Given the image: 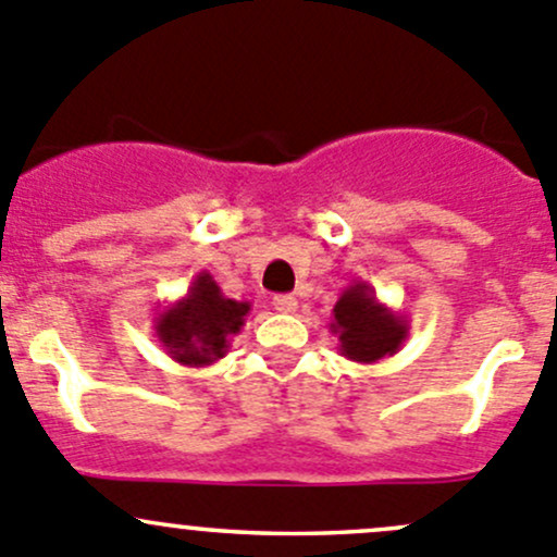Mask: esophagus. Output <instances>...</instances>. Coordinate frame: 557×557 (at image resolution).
I'll list each match as a JSON object with an SVG mask.
<instances>
[{
	"label": "esophagus",
	"mask_w": 557,
	"mask_h": 557,
	"mask_svg": "<svg viewBox=\"0 0 557 557\" xmlns=\"http://www.w3.org/2000/svg\"><path fill=\"white\" fill-rule=\"evenodd\" d=\"M273 308L281 313H292L297 308V297L295 295H276L273 297Z\"/></svg>",
	"instance_id": "1"
}]
</instances>
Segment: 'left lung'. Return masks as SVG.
<instances>
[{
  "instance_id": "obj_1",
  "label": "left lung",
  "mask_w": 557,
  "mask_h": 557,
  "mask_svg": "<svg viewBox=\"0 0 557 557\" xmlns=\"http://www.w3.org/2000/svg\"><path fill=\"white\" fill-rule=\"evenodd\" d=\"M330 333L338 335V351L351 362H371L393 357L409 338V319L384 306L368 281L355 278L333 306Z\"/></svg>"
}]
</instances>
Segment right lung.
<instances>
[{
	"label": "right lung",
	"mask_w": 557,
	"mask_h": 557,
	"mask_svg": "<svg viewBox=\"0 0 557 557\" xmlns=\"http://www.w3.org/2000/svg\"><path fill=\"white\" fill-rule=\"evenodd\" d=\"M249 311L251 302L227 297L211 273L200 271L181 300L153 317V335L175 362L206 368L227 355Z\"/></svg>",
	"instance_id": "add662e5"
}]
</instances>
